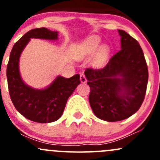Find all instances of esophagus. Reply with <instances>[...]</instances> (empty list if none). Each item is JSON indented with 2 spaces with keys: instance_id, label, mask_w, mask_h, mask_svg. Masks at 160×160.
I'll return each instance as SVG.
<instances>
[{
  "instance_id": "34e87169",
  "label": "esophagus",
  "mask_w": 160,
  "mask_h": 160,
  "mask_svg": "<svg viewBox=\"0 0 160 160\" xmlns=\"http://www.w3.org/2000/svg\"><path fill=\"white\" fill-rule=\"evenodd\" d=\"M80 82H81V83H87V78L83 73H80Z\"/></svg>"
}]
</instances>
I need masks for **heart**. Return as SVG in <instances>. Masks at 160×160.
I'll use <instances>...</instances> for the list:
<instances>
[{
  "label": "heart",
  "mask_w": 160,
  "mask_h": 160,
  "mask_svg": "<svg viewBox=\"0 0 160 160\" xmlns=\"http://www.w3.org/2000/svg\"><path fill=\"white\" fill-rule=\"evenodd\" d=\"M101 38L96 35H93L85 40L80 46L77 47V56L80 58H83L88 55L94 52L101 45ZM109 52V48L108 46H103L100 49L98 62L101 63L107 56Z\"/></svg>",
  "instance_id": "1"
}]
</instances>
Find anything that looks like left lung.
<instances>
[{
	"mask_svg": "<svg viewBox=\"0 0 160 160\" xmlns=\"http://www.w3.org/2000/svg\"><path fill=\"white\" fill-rule=\"evenodd\" d=\"M118 32L122 49L103 69L88 68L84 72L92 111L98 118L110 122L128 118L139 109L149 78L141 46L126 32Z\"/></svg>",
	"mask_w": 160,
	"mask_h": 160,
	"instance_id": "obj_1",
	"label": "left lung"
}]
</instances>
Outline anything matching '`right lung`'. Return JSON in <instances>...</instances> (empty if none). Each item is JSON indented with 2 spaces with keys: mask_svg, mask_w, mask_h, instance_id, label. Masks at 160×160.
I'll use <instances>...</instances> for the list:
<instances>
[{
  "mask_svg": "<svg viewBox=\"0 0 160 160\" xmlns=\"http://www.w3.org/2000/svg\"><path fill=\"white\" fill-rule=\"evenodd\" d=\"M32 38L56 40L58 32L46 28H34L14 45L7 67L9 93L15 108L24 117L38 123H49L62 116L69 97L80 83V75L70 78L58 76L45 89H35L25 84L19 72V58Z\"/></svg>",
  "mask_w": 160,
  "mask_h": 160,
  "instance_id": "right-lung-1",
  "label": "right lung"
}]
</instances>
